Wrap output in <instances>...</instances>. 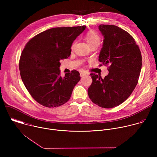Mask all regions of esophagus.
Returning <instances> with one entry per match:
<instances>
[{"label":"esophagus","mask_w":157,"mask_h":157,"mask_svg":"<svg viewBox=\"0 0 157 157\" xmlns=\"http://www.w3.org/2000/svg\"><path fill=\"white\" fill-rule=\"evenodd\" d=\"M85 75H86V73L85 72H81V73H80V76H81V77H83V76H84Z\"/></svg>","instance_id":"obj_1"}]
</instances>
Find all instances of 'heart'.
<instances>
[{"label":"heart","instance_id":"1","mask_svg":"<svg viewBox=\"0 0 157 157\" xmlns=\"http://www.w3.org/2000/svg\"><path fill=\"white\" fill-rule=\"evenodd\" d=\"M85 40L89 47H91L93 44H99L100 43V37L97 33L94 31H89L84 36ZM74 44H73V47Z\"/></svg>","mask_w":157,"mask_h":157}]
</instances>
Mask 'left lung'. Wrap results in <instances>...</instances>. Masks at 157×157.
<instances>
[{"label":"left lung","mask_w":157,"mask_h":157,"mask_svg":"<svg viewBox=\"0 0 157 157\" xmlns=\"http://www.w3.org/2000/svg\"><path fill=\"white\" fill-rule=\"evenodd\" d=\"M99 29L104 36L99 61L110 64L109 73L103 79L90 74L93 82L87 93L94 104L113 108L124 102L135 89L142 68V55L135 40L126 31L113 25H100Z\"/></svg>","instance_id":"left-lung-1"}]
</instances>
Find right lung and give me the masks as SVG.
<instances>
[{
  "label": "right lung",
  "instance_id": "right-lung-1",
  "mask_svg": "<svg viewBox=\"0 0 157 157\" xmlns=\"http://www.w3.org/2000/svg\"><path fill=\"white\" fill-rule=\"evenodd\" d=\"M85 29H48L32 38L22 51L19 61L21 78L32 98L42 105L56 107L70 99L80 75L73 70L61 77L59 61L70 56L73 41Z\"/></svg>",
  "mask_w": 157,
  "mask_h": 157
}]
</instances>
